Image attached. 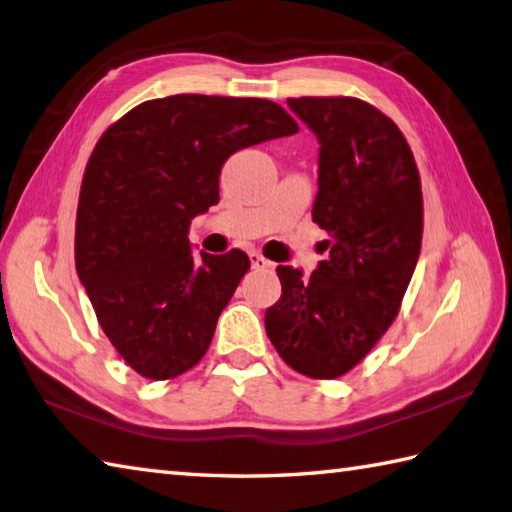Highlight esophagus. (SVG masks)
<instances>
[{
    "mask_svg": "<svg viewBox=\"0 0 512 512\" xmlns=\"http://www.w3.org/2000/svg\"><path fill=\"white\" fill-rule=\"evenodd\" d=\"M248 259H250V266H253V268H270V266H273L264 255H259L257 250H253V253H248Z\"/></svg>",
    "mask_w": 512,
    "mask_h": 512,
    "instance_id": "obj_1",
    "label": "esophagus"
}]
</instances>
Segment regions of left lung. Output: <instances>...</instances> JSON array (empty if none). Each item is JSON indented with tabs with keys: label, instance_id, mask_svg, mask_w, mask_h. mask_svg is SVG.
<instances>
[{
	"label": "left lung",
	"instance_id": "left-lung-1",
	"mask_svg": "<svg viewBox=\"0 0 512 512\" xmlns=\"http://www.w3.org/2000/svg\"><path fill=\"white\" fill-rule=\"evenodd\" d=\"M288 108L319 142L313 222L330 250L304 277L277 266L282 297L266 333L297 373L335 379L370 353L399 313L422 248L415 157L393 119L355 97H299Z\"/></svg>",
	"mask_w": 512,
	"mask_h": 512
}]
</instances>
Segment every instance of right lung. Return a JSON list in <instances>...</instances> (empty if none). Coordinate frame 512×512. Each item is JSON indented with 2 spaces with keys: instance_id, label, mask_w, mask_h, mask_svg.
<instances>
[{
  "instance_id": "right-lung-1",
  "label": "right lung",
  "mask_w": 512,
  "mask_h": 512,
  "mask_svg": "<svg viewBox=\"0 0 512 512\" xmlns=\"http://www.w3.org/2000/svg\"><path fill=\"white\" fill-rule=\"evenodd\" d=\"M297 130L268 99L173 95L135 106L97 142L75 266L99 326L139 375L173 379L204 357L250 262L237 248L195 255L190 222L219 202L230 155Z\"/></svg>"
}]
</instances>
